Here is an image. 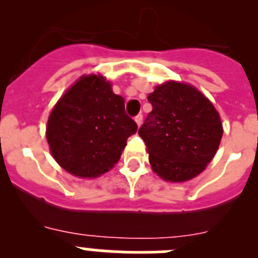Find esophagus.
I'll return each mask as SVG.
<instances>
[{
	"label": "esophagus",
	"instance_id": "esophagus-1",
	"mask_svg": "<svg viewBox=\"0 0 258 258\" xmlns=\"http://www.w3.org/2000/svg\"><path fill=\"white\" fill-rule=\"evenodd\" d=\"M134 120H136L137 125H138V126H141V124H142V121H143V115H142V113H138V115H137L136 117H134Z\"/></svg>",
	"mask_w": 258,
	"mask_h": 258
}]
</instances>
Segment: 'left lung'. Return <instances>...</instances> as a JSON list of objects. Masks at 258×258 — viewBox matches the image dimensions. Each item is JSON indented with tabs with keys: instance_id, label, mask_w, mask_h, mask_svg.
<instances>
[{
	"instance_id": "obj_1",
	"label": "left lung",
	"mask_w": 258,
	"mask_h": 258,
	"mask_svg": "<svg viewBox=\"0 0 258 258\" xmlns=\"http://www.w3.org/2000/svg\"><path fill=\"white\" fill-rule=\"evenodd\" d=\"M152 111L140 127L152 169L169 182L197 177L217 152L221 118L194 86L165 83L149 95Z\"/></svg>"
}]
</instances>
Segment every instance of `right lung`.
Segmentation results:
<instances>
[{"mask_svg": "<svg viewBox=\"0 0 258 258\" xmlns=\"http://www.w3.org/2000/svg\"><path fill=\"white\" fill-rule=\"evenodd\" d=\"M137 124L102 76H83L49 116L46 138L56 163L77 177H98L118 161Z\"/></svg>", "mask_w": 258, "mask_h": 258, "instance_id": "1", "label": "right lung"}]
</instances>
